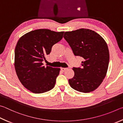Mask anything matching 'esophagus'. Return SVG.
<instances>
[{
  "label": "esophagus",
  "instance_id": "obj_1",
  "mask_svg": "<svg viewBox=\"0 0 123 123\" xmlns=\"http://www.w3.org/2000/svg\"><path fill=\"white\" fill-rule=\"evenodd\" d=\"M60 69H61V70L63 72H64L67 69V68H60Z\"/></svg>",
  "mask_w": 123,
  "mask_h": 123
}]
</instances>
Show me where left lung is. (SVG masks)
<instances>
[{
	"mask_svg": "<svg viewBox=\"0 0 123 123\" xmlns=\"http://www.w3.org/2000/svg\"><path fill=\"white\" fill-rule=\"evenodd\" d=\"M64 38L76 56L83 58L81 68H73L74 76L68 80L72 89L88 93L97 89L105 78L108 69V46L102 36L86 29L65 32Z\"/></svg>",
	"mask_w": 123,
	"mask_h": 123,
	"instance_id": "obj_1",
	"label": "left lung"
}]
</instances>
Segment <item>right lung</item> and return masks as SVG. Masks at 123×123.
I'll return each instance as SVG.
<instances>
[{
    "mask_svg": "<svg viewBox=\"0 0 123 123\" xmlns=\"http://www.w3.org/2000/svg\"><path fill=\"white\" fill-rule=\"evenodd\" d=\"M64 32L49 29L30 31L21 37L14 51V68L19 80L34 93L49 91L55 87L60 68L45 67L46 60L54 44L63 38Z\"/></svg>",
    "mask_w": 123,
    "mask_h": 123,
    "instance_id": "add662e5",
    "label": "right lung"
}]
</instances>
